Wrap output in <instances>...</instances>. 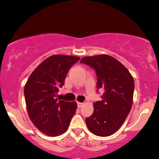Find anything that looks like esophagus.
Listing matches in <instances>:
<instances>
[{
	"label": "esophagus",
	"mask_w": 159,
	"mask_h": 159,
	"mask_svg": "<svg viewBox=\"0 0 159 159\" xmlns=\"http://www.w3.org/2000/svg\"><path fill=\"white\" fill-rule=\"evenodd\" d=\"M77 105H78V107H81L82 106H83V105H84V103L83 102H78L77 103Z\"/></svg>",
	"instance_id": "esophagus-1"
}]
</instances>
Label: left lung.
<instances>
[{
  "instance_id": "1",
  "label": "left lung",
  "mask_w": 159,
  "mask_h": 159,
  "mask_svg": "<svg viewBox=\"0 0 159 159\" xmlns=\"http://www.w3.org/2000/svg\"><path fill=\"white\" fill-rule=\"evenodd\" d=\"M80 62L94 70L97 92L105 91L102 100L94 103V113L86 118V126L97 136H110L121 126L132 108L134 79L121 63L109 55L86 57Z\"/></svg>"
}]
</instances>
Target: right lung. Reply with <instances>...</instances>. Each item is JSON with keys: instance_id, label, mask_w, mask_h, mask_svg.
<instances>
[{"instance_id": "1", "label": "right lung", "mask_w": 159, "mask_h": 159, "mask_svg": "<svg viewBox=\"0 0 159 159\" xmlns=\"http://www.w3.org/2000/svg\"><path fill=\"white\" fill-rule=\"evenodd\" d=\"M79 60L78 57L52 55L34 70L25 84L24 94L30 118L48 136L66 132L75 113V102L60 100L56 97L70 68Z\"/></svg>"}]
</instances>
